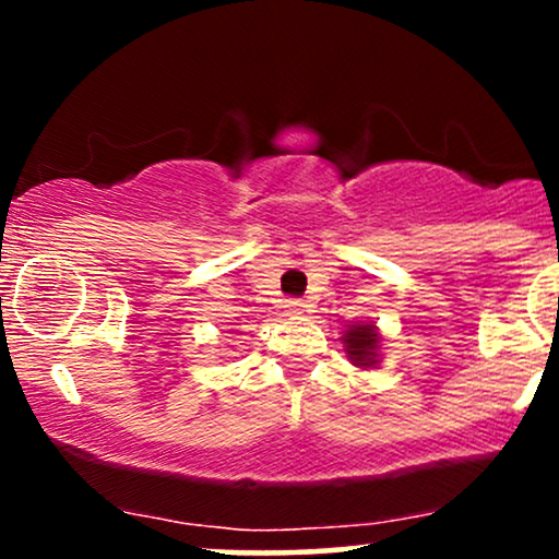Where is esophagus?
I'll return each instance as SVG.
<instances>
[{
  "instance_id": "esophagus-1",
  "label": "esophagus",
  "mask_w": 559,
  "mask_h": 559,
  "mask_svg": "<svg viewBox=\"0 0 559 559\" xmlns=\"http://www.w3.org/2000/svg\"><path fill=\"white\" fill-rule=\"evenodd\" d=\"M305 301H299V299H286L284 301V310L288 312V316H301V312H305Z\"/></svg>"
}]
</instances>
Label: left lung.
Instances as JSON below:
<instances>
[{"label": "left lung", "instance_id": "left-lung-1", "mask_svg": "<svg viewBox=\"0 0 559 559\" xmlns=\"http://www.w3.org/2000/svg\"><path fill=\"white\" fill-rule=\"evenodd\" d=\"M378 342H381V336H378L376 325H352L344 333L346 355L352 357L357 368H368V365L378 362Z\"/></svg>", "mask_w": 559, "mask_h": 559}]
</instances>
